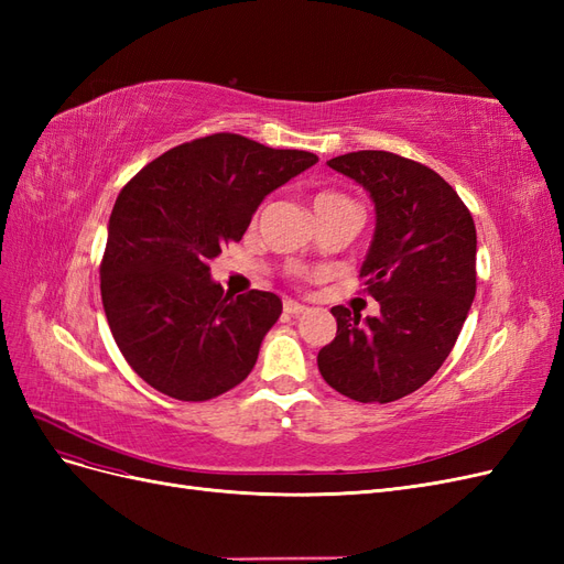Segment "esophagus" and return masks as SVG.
<instances>
[{"instance_id": "obj_1", "label": "esophagus", "mask_w": 564, "mask_h": 564, "mask_svg": "<svg viewBox=\"0 0 564 564\" xmlns=\"http://www.w3.org/2000/svg\"><path fill=\"white\" fill-rule=\"evenodd\" d=\"M282 308H284V313H289V315H301V313L308 311L303 303H296V301H284Z\"/></svg>"}]
</instances>
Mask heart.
<instances>
[{
  "instance_id": "heart-1",
  "label": "heart",
  "mask_w": 564,
  "mask_h": 564,
  "mask_svg": "<svg viewBox=\"0 0 564 564\" xmlns=\"http://www.w3.org/2000/svg\"><path fill=\"white\" fill-rule=\"evenodd\" d=\"M334 204H352L346 195H340L336 191H319L313 197V209H322V207H334Z\"/></svg>"
}]
</instances>
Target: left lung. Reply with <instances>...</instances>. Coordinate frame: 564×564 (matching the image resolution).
I'll list each match as a JSON object with an SVG mask.
<instances>
[{"instance_id":"left-lung-1","label":"left lung","mask_w":564,"mask_h":564,"mask_svg":"<svg viewBox=\"0 0 564 564\" xmlns=\"http://www.w3.org/2000/svg\"><path fill=\"white\" fill-rule=\"evenodd\" d=\"M327 164L377 207L360 278L381 313L332 308L338 329L317 367L340 395L395 402L435 377L464 327L475 299L473 216L445 178L395 152L357 150Z\"/></svg>"}]
</instances>
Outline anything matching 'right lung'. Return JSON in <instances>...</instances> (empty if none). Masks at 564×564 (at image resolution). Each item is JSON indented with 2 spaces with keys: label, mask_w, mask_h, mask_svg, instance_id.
Returning a JSON list of instances; mask_svg holds the SVG:
<instances>
[{
  "label": "right lung",
  "mask_w": 564,
  "mask_h": 564,
  "mask_svg": "<svg viewBox=\"0 0 564 564\" xmlns=\"http://www.w3.org/2000/svg\"><path fill=\"white\" fill-rule=\"evenodd\" d=\"M317 162L240 133L166 150L119 193L100 261V299L129 367L164 395L204 402L242 383L282 301L230 296L209 261L240 242L268 193Z\"/></svg>",
  "instance_id": "right-lung-1"
}]
</instances>
